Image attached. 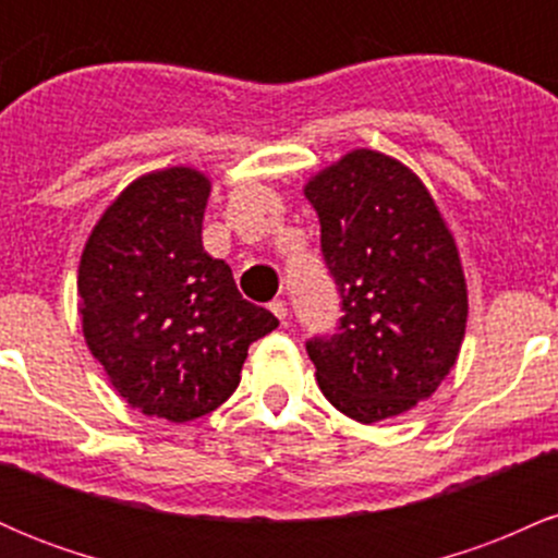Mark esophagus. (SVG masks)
I'll use <instances>...</instances> for the list:
<instances>
[{
  "label": "esophagus",
  "mask_w": 558,
  "mask_h": 558,
  "mask_svg": "<svg viewBox=\"0 0 558 558\" xmlns=\"http://www.w3.org/2000/svg\"><path fill=\"white\" fill-rule=\"evenodd\" d=\"M270 310H272V315L280 319V323H286V319H288V304L283 299H275L270 304Z\"/></svg>",
  "instance_id": "obj_1"
}]
</instances>
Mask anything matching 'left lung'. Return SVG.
Masks as SVG:
<instances>
[{"label":"left lung","mask_w":558,"mask_h":558,"mask_svg":"<svg viewBox=\"0 0 558 558\" xmlns=\"http://www.w3.org/2000/svg\"><path fill=\"white\" fill-rule=\"evenodd\" d=\"M341 293L332 336L306 341L319 390L373 425L433 396L457 364L466 280L438 204L399 159L354 149L304 185Z\"/></svg>","instance_id":"left-lung-1"}]
</instances>
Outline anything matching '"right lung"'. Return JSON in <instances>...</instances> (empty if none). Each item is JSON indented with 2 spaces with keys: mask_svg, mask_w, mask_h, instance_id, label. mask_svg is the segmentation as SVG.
I'll list each match as a JSON object with an SVG mask.
<instances>
[{
  "mask_svg": "<svg viewBox=\"0 0 558 558\" xmlns=\"http://www.w3.org/2000/svg\"><path fill=\"white\" fill-rule=\"evenodd\" d=\"M209 178L146 172L99 217L78 267L83 338L112 388L146 417L189 422L239 388L248 345L278 317L235 288L202 243Z\"/></svg>",
  "mask_w": 558,
  "mask_h": 558,
  "instance_id": "right-lung-1",
  "label": "right lung"
}]
</instances>
